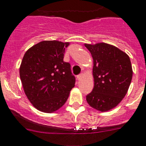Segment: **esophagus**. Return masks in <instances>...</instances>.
Segmentation results:
<instances>
[{
	"mask_svg": "<svg viewBox=\"0 0 146 146\" xmlns=\"http://www.w3.org/2000/svg\"><path fill=\"white\" fill-rule=\"evenodd\" d=\"M83 77H84V74H83V73H81V74H80L79 75H78V76H77V78H78V80H80L82 79Z\"/></svg>",
	"mask_w": 146,
	"mask_h": 146,
	"instance_id": "1",
	"label": "esophagus"
}]
</instances>
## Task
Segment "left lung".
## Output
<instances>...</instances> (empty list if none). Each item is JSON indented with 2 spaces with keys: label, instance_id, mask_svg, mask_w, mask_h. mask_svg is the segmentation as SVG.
Instances as JSON below:
<instances>
[{
  "label": "left lung",
  "instance_id": "obj_1",
  "mask_svg": "<svg viewBox=\"0 0 146 146\" xmlns=\"http://www.w3.org/2000/svg\"><path fill=\"white\" fill-rule=\"evenodd\" d=\"M93 59L94 87L87 96V103L100 111H107L119 104L132 80L130 57L116 46L98 43L85 44Z\"/></svg>",
  "mask_w": 146,
  "mask_h": 146
}]
</instances>
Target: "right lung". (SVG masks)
<instances>
[{"mask_svg":"<svg viewBox=\"0 0 146 146\" xmlns=\"http://www.w3.org/2000/svg\"><path fill=\"white\" fill-rule=\"evenodd\" d=\"M69 42L44 40L25 52L19 68L23 90L31 104L42 112L52 113L67 101L75 78L63 61Z\"/></svg>","mask_w":146,"mask_h":146,"instance_id":"obj_1","label":"right lung"}]
</instances>
